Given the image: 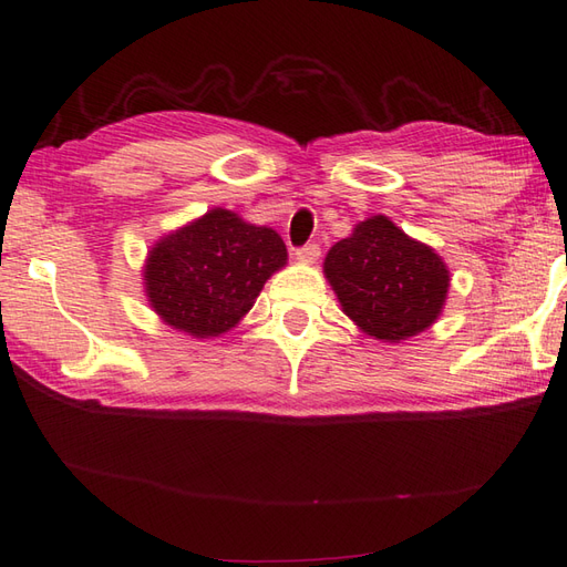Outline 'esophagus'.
<instances>
[{"instance_id": "34e87169", "label": "esophagus", "mask_w": 567, "mask_h": 567, "mask_svg": "<svg viewBox=\"0 0 567 567\" xmlns=\"http://www.w3.org/2000/svg\"><path fill=\"white\" fill-rule=\"evenodd\" d=\"M295 256H297L299 262H305V266H313V262L319 260V256H321V248L316 246V244H307V246L297 248Z\"/></svg>"}]
</instances>
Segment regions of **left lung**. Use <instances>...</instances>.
<instances>
[{"mask_svg":"<svg viewBox=\"0 0 567 567\" xmlns=\"http://www.w3.org/2000/svg\"><path fill=\"white\" fill-rule=\"evenodd\" d=\"M323 275L348 319L381 343L427 331L442 316L452 280L442 256L386 215L354 224L326 254Z\"/></svg>","mask_w":567,"mask_h":567,"instance_id":"obj_1","label":"left lung"}]
</instances>
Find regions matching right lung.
<instances>
[{"label":"right lung","mask_w":567,"mask_h":567,"mask_svg":"<svg viewBox=\"0 0 567 567\" xmlns=\"http://www.w3.org/2000/svg\"><path fill=\"white\" fill-rule=\"evenodd\" d=\"M285 266L287 246L278 231L213 207L154 241L142 285L166 326L203 340L239 326L262 285Z\"/></svg>","instance_id":"right-lung-1"}]
</instances>
